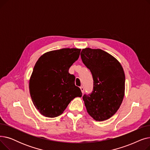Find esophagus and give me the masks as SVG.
I'll use <instances>...</instances> for the list:
<instances>
[{
	"mask_svg": "<svg viewBox=\"0 0 150 150\" xmlns=\"http://www.w3.org/2000/svg\"><path fill=\"white\" fill-rule=\"evenodd\" d=\"M80 89H81V91L82 93H84V88L83 86H81V87H80Z\"/></svg>",
	"mask_w": 150,
	"mask_h": 150,
	"instance_id": "1",
	"label": "esophagus"
}]
</instances>
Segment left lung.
<instances>
[{
    "mask_svg": "<svg viewBox=\"0 0 150 150\" xmlns=\"http://www.w3.org/2000/svg\"><path fill=\"white\" fill-rule=\"evenodd\" d=\"M80 55L93 80L92 92L83 96L85 106L93 119L106 120L116 113L123 101V69L114 57L101 49H83Z\"/></svg>",
    "mask_w": 150,
    "mask_h": 150,
    "instance_id": "8db88e82",
    "label": "left lung"
}]
</instances>
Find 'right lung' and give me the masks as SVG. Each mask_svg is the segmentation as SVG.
<instances>
[{
  "mask_svg": "<svg viewBox=\"0 0 150 150\" xmlns=\"http://www.w3.org/2000/svg\"><path fill=\"white\" fill-rule=\"evenodd\" d=\"M80 49H62L39 58L30 82V93L35 108L42 115L53 118L64 112L70 102L82 92L75 84L69 70L80 56Z\"/></svg>",
  "mask_w": 150,
  "mask_h": 150,
  "instance_id": "add662e5",
  "label": "right lung"
}]
</instances>
